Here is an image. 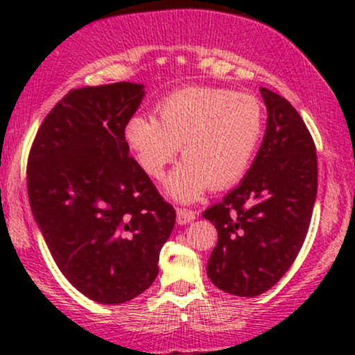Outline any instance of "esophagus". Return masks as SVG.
I'll use <instances>...</instances> for the list:
<instances>
[{
	"label": "esophagus",
	"mask_w": 355,
	"mask_h": 355,
	"mask_svg": "<svg viewBox=\"0 0 355 355\" xmlns=\"http://www.w3.org/2000/svg\"><path fill=\"white\" fill-rule=\"evenodd\" d=\"M196 220V211L187 210V208H178L176 210V221L178 225H187Z\"/></svg>",
	"instance_id": "obj_1"
}]
</instances>
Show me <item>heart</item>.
Returning a JSON list of instances; mask_svg holds the SVG:
<instances>
[{
	"instance_id": "heart-1",
	"label": "heart",
	"mask_w": 355,
	"mask_h": 355,
	"mask_svg": "<svg viewBox=\"0 0 355 355\" xmlns=\"http://www.w3.org/2000/svg\"><path fill=\"white\" fill-rule=\"evenodd\" d=\"M157 119L135 114L124 139L148 176L162 178L179 152L186 158L166 179L179 202L200 198L208 187L225 189L250 166L263 132V106L255 96L218 87H186L155 106Z\"/></svg>"
}]
</instances>
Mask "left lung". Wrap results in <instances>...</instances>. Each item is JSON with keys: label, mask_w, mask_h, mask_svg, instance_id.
Returning <instances> with one entry per match:
<instances>
[{"label": "left lung", "mask_w": 355, "mask_h": 355, "mask_svg": "<svg viewBox=\"0 0 355 355\" xmlns=\"http://www.w3.org/2000/svg\"><path fill=\"white\" fill-rule=\"evenodd\" d=\"M265 137L239 186L203 211L218 231L207 275L239 297L263 294L294 263L317 197V153L307 125L283 96L261 87Z\"/></svg>", "instance_id": "obj_1"}]
</instances>
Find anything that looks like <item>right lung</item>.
Segmentation results:
<instances>
[{
	"mask_svg": "<svg viewBox=\"0 0 355 355\" xmlns=\"http://www.w3.org/2000/svg\"><path fill=\"white\" fill-rule=\"evenodd\" d=\"M144 96L132 82L71 90L28 155L38 230L66 279L98 304H124L152 286L176 223L124 139Z\"/></svg>",
	"mask_w": 355,
	"mask_h": 355,
	"instance_id": "add662e5",
	"label": "right lung"
}]
</instances>
